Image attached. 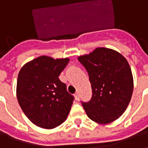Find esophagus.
Returning a JSON list of instances; mask_svg holds the SVG:
<instances>
[{"instance_id":"obj_1","label":"esophagus","mask_w":148,"mask_h":148,"mask_svg":"<svg viewBox=\"0 0 148 148\" xmlns=\"http://www.w3.org/2000/svg\"><path fill=\"white\" fill-rule=\"evenodd\" d=\"M74 97H75V99L78 101L79 100V93H76L74 94Z\"/></svg>"}]
</instances>
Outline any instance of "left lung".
I'll list each match as a JSON object with an SVG mask.
<instances>
[{"mask_svg": "<svg viewBox=\"0 0 148 148\" xmlns=\"http://www.w3.org/2000/svg\"><path fill=\"white\" fill-rule=\"evenodd\" d=\"M89 74L92 97L82 102L88 117L107 124L123 114L133 92V77L127 59L119 52L97 47L78 58Z\"/></svg>", "mask_w": 148, "mask_h": 148, "instance_id": "obj_1", "label": "left lung"}]
</instances>
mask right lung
Listing matches in <instances>:
<instances>
[{
    "label": "right lung",
    "instance_id": "1",
    "mask_svg": "<svg viewBox=\"0 0 148 148\" xmlns=\"http://www.w3.org/2000/svg\"><path fill=\"white\" fill-rule=\"evenodd\" d=\"M70 58L42 55L24 65L19 72L16 97L21 109L36 126L51 129L67 117L74 97L58 76Z\"/></svg>",
    "mask_w": 148,
    "mask_h": 148
}]
</instances>
